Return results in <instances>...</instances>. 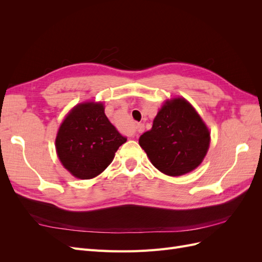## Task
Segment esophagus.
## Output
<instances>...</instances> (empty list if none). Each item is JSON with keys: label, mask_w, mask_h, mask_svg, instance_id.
<instances>
[{"label": "esophagus", "mask_w": 262, "mask_h": 262, "mask_svg": "<svg viewBox=\"0 0 262 262\" xmlns=\"http://www.w3.org/2000/svg\"><path fill=\"white\" fill-rule=\"evenodd\" d=\"M136 130H137V132H139V133H142L144 131V125L143 124H138L137 126H136Z\"/></svg>", "instance_id": "esophagus-1"}]
</instances>
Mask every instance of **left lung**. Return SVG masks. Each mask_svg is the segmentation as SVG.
Here are the masks:
<instances>
[{"label":"left lung","mask_w":262,"mask_h":262,"mask_svg":"<svg viewBox=\"0 0 262 262\" xmlns=\"http://www.w3.org/2000/svg\"><path fill=\"white\" fill-rule=\"evenodd\" d=\"M210 131L195 109L185 98L166 100L153 126L139 139L155 167L177 177L199 166L210 146Z\"/></svg>","instance_id":"left-lung-1"}]
</instances>
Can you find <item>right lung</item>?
Here are the masks:
<instances>
[{
	"label": "right lung",
	"instance_id": "right-lung-1",
	"mask_svg": "<svg viewBox=\"0 0 262 262\" xmlns=\"http://www.w3.org/2000/svg\"><path fill=\"white\" fill-rule=\"evenodd\" d=\"M125 142L108 120L104 105L90 101L68 114L59 128L55 148L60 162L74 177L92 179L108 167Z\"/></svg>",
	"mask_w": 262,
	"mask_h": 262
}]
</instances>
